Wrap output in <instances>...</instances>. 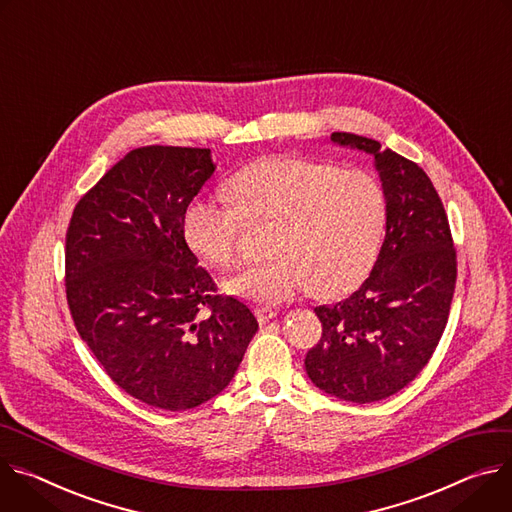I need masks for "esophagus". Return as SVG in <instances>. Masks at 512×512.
Wrapping results in <instances>:
<instances>
[{
	"instance_id": "esophagus-1",
	"label": "esophagus",
	"mask_w": 512,
	"mask_h": 512,
	"mask_svg": "<svg viewBox=\"0 0 512 512\" xmlns=\"http://www.w3.org/2000/svg\"><path fill=\"white\" fill-rule=\"evenodd\" d=\"M274 317H276V311H274V309H268V307L256 309V319H258L260 323H266V321H270V319H274Z\"/></svg>"
}]
</instances>
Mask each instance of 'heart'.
<instances>
[{"label": "heart", "instance_id": "obj_1", "mask_svg": "<svg viewBox=\"0 0 512 512\" xmlns=\"http://www.w3.org/2000/svg\"><path fill=\"white\" fill-rule=\"evenodd\" d=\"M230 201L195 197L183 215L189 248L207 264L232 266L248 223H268L270 258L244 266L225 291L276 305L305 289L319 299L352 291L368 274L386 223L380 181L362 168L299 156L262 158L227 183Z\"/></svg>", "mask_w": 512, "mask_h": 512}]
</instances>
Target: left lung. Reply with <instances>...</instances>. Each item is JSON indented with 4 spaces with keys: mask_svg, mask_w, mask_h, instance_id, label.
<instances>
[{
    "mask_svg": "<svg viewBox=\"0 0 512 512\" xmlns=\"http://www.w3.org/2000/svg\"><path fill=\"white\" fill-rule=\"evenodd\" d=\"M331 140L374 158L386 236L364 285L315 307L323 333L305 370L327 394L364 405L405 388L431 360L456 291L458 256L443 203L417 162L364 136L333 132Z\"/></svg>",
    "mask_w": 512,
    "mask_h": 512,
    "instance_id": "obj_1",
    "label": "left lung"
}]
</instances>
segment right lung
I'll return each mask as SVG.
<instances>
[{"mask_svg":"<svg viewBox=\"0 0 512 512\" xmlns=\"http://www.w3.org/2000/svg\"><path fill=\"white\" fill-rule=\"evenodd\" d=\"M213 170L209 148H136L79 199L67 230V303L81 339L113 382L164 411L219 394L258 331L185 242V209Z\"/></svg>","mask_w":512,"mask_h":512,"instance_id":"1","label":"right lung"}]
</instances>
